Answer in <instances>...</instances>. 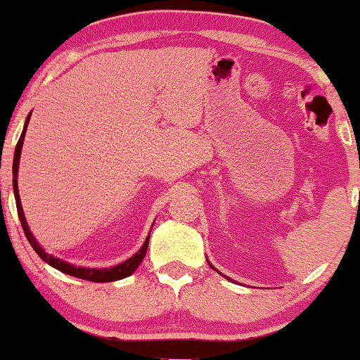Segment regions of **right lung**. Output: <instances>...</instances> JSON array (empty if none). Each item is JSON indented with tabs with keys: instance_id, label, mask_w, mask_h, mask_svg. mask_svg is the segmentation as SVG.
<instances>
[{
	"instance_id": "obj_1",
	"label": "right lung",
	"mask_w": 360,
	"mask_h": 360,
	"mask_svg": "<svg viewBox=\"0 0 360 360\" xmlns=\"http://www.w3.org/2000/svg\"><path fill=\"white\" fill-rule=\"evenodd\" d=\"M30 115L32 113H28L27 120H25L23 131H22V135H20L18 143H16L15 157H13V193H15L16 210H18L20 221H22L23 232H25V235H27L28 242H30V245L34 247V250L37 252V254L40 255V259L45 260V262H47L49 266L56 267L57 271L64 272V274L74 276V278L86 279V281H93V283H110V281H118V279L128 278V276H130V274H134V271L137 269V267L140 266V262H142L143 257H146V252H147V247H148V237H150V233H148V237L146 238V242H143L142 249H140L137 254L131 255L130 259H127L125 262L118 264V266H113V267H106V269H91V267H76V266H72V264L64 262V260H60V259L53 257V255H51V254H47V252L42 249V245H40V243L37 242V238L34 237V233L30 232V229H28V223H27V220H25V214H23L22 201H20L18 181H16V177H18L20 155H22L25 131H27V125H28V120H30Z\"/></svg>"
}]
</instances>
